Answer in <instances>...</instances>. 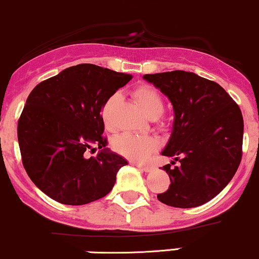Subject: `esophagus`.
Masks as SVG:
<instances>
[{"mask_svg":"<svg viewBox=\"0 0 259 259\" xmlns=\"http://www.w3.org/2000/svg\"><path fill=\"white\" fill-rule=\"evenodd\" d=\"M138 168H140L141 171L144 172H151L153 169L152 166H149V164H141V163H134Z\"/></svg>","mask_w":259,"mask_h":259,"instance_id":"esophagus-1","label":"esophagus"}]
</instances>
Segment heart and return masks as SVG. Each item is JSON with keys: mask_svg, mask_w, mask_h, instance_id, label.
<instances>
[{"mask_svg": "<svg viewBox=\"0 0 259 259\" xmlns=\"http://www.w3.org/2000/svg\"><path fill=\"white\" fill-rule=\"evenodd\" d=\"M134 98L139 104L140 109L147 118L156 119L158 118L164 109L163 99L161 95L150 86H140L134 91ZM118 101V95L112 96L104 103L102 108V118L107 129L112 130L114 127L112 120V114L114 106ZM158 140L153 136H136L130 134H124L119 136L115 140L114 147L120 155L134 161H144L150 153H152L157 149Z\"/></svg>", "mask_w": 259, "mask_h": 259, "instance_id": "b5f03b06", "label": "heart"}]
</instances>
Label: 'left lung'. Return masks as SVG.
<instances>
[{
    "mask_svg": "<svg viewBox=\"0 0 259 259\" xmlns=\"http://www.w3.org/2000/svg\"><path fill=\"white\" fill-rule=\"evenodd\" d=\"M144 79L168 97L175 112L171 138L161 153L180 163L162 167L171 184L157 194L158 200L175 208L203 205L225 188L240 166V107L220 84L197 73L176 70Z\"/></svg>",
    "mask_w": 259,
    "mask_h": 259,
    "instance_id": "left-lung-1",
    "label": "left lung"
}]
</instances>
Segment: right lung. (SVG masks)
Listing matches in <instances>:
<instances>
[{
  "instance_id": "obj_1",
  "label": "right lung",
  "mask_w": 259,
  "mask_h": 259,
  "mask_svg": "<svg viewBox=\"0 0 259 259\" xmlns=\"http://www.w3.org/2000/svg\"><path fill=\"white\" fill-rule=\"evenodd\" d=\"M133 76L79 64L40 82L17 126L22 162L42 193L66 205L106 197L127 162L107 149L102 108ZM101 149L95 158L85 151Z\"/></svg>"
}]
</instances>
